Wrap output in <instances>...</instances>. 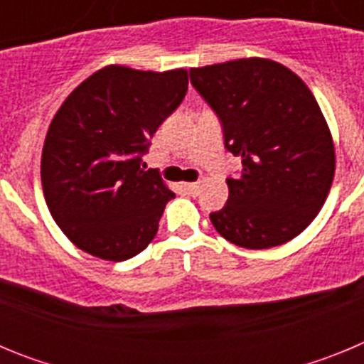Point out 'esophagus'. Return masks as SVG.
Returning <instances> with one entry per match:
<instances>
[{
	"label": "esophagus",
	"mask_w": 364,
	"mask_h": 364,
	"mask_svg": "<svg viewBox=\"0 0 364 364\" xmlns=\"http://www.w3.org/2000/svg\"><path fill=\"white\" fill-rule=\"evenodd\" d=\"M184 188L188 189L191 195H198V191H200V184H198V182H186Z\"/></svg>",
	"instance_id": "1"
}]
</instances>
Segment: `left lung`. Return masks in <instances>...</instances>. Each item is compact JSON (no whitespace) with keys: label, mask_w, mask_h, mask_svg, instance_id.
I'll return each mask as SVG.
<instances>
[{"label":"left lung","mask_w":364,"mask_h":364,"mask_svg":"<svg viewBox=\"0 0 364 364\" xmlns=\"http://www.w3.org/2000/svg\"><path fill=\"white\" fill-rule=\"evenodd\" d=\"M193 87L220 118L226 149L242 160L230 197L210 215L215 230L247 250L295 239L326 200L336 147L324 114L294 70L268 58L189 69Z\"/></svg>","instance_id":"8db88e82"}]
</instances>
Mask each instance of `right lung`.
<instances>
[{
    "mask_svg": "<svg viewBox=\"0 0 364 364\" xmlns=\"http://www.w3.org/2000/svg\"><path fill=\"white\" fill-rule=\"evenodd\" d=\"M186 91V69L107 65L58 109L41 153V186L53 218L82 252L120 262L154 239L175 193L140 162Z\"/></svg>",
    "mask_w": 364,
    "mask_h": 364,
    "instance_id": "right-lung-1",
    "label": "right lung"
}]
</instances>
